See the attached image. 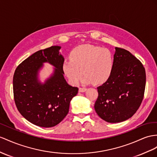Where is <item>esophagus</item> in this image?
I'll use <instances>...</instances> for the list:
<instances>
[{
  "label": "esophagus",
  "instance_id": "1",
  "mask_svg": "<svg viewBox=\"0 0 157 157\" xmlns=\"http://www.w3.org/2000/svg\"><path fill=\"white\" fill-rule=\"evenodd\" d=\"M86 90H87V89L85 87H79V92H84Z\"/></svg>",
  "mask_w": 157,
  "mask_h": 157
}]
</instances>
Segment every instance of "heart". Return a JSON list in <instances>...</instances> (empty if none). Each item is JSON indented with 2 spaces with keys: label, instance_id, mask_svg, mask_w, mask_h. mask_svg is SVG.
Masks as SVG:
<instances>
[{
  "label": "heart",
  "instance_id": "b5f03b06",
  "mask_svg": "<svg viewBox=\"0 0 157 157\" xmlns=\"http://www.w3.org/2000/svg\"><path fill=\"white\" fill-rule=\"evenodd\" d=\"M70 58L63 62V70L74 85L79 83L83 74L86 75L84 83H103L113 70V54L105 48L89 44L79 46L71 52Z\"/></svg>",
  "mask_w": 157,
  "mask_h": 157
}]
</instances>
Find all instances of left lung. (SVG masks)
<instances>
[{"label":"left lung","instance_id":"left-lung-1","mask_svg":"<svg viewBox=\"0 0 157 157\" xmlns=\"http://www.w3.org/2000/svg\"><path fill=\"white\" fill-rule=\"evenodd\" d=\"M114 67L110 78L98 87L94 105L96 113L109 123H119L131 117L144 97L145 69L129 52L115 48Z\"/></svg>","mask_w":157,"mask_h":157}]
</instances>
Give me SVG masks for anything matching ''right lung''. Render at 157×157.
<instances>
[{"mask_svg": "<svg viewBox=\"0 0 157 157\" xmlns=\"http://www.w3.org/2000/svg\"><path fill=\"white\" fill-rule=\"evenodd\" d=\"M61 47L54 46L40 50L20 63L13 76L14 99L24 117L42 127L56 126L69 112L71 99L78 88L64 79V58L59 54ZM48 62L56 67L54 74L44 84L37 79V72Z\"/></svg>", "mask_w": 157, "mask_h": 157, "instance_id": "right-lung-1", "label": "right lung"}]
</instances>
